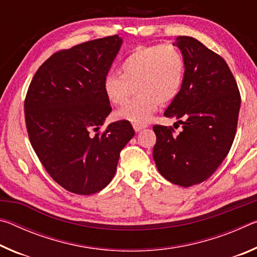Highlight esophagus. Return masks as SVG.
Instances as JSON below:
<instances>
[{"instance_id":"34e87169","label":"esophagus","mask_w":257,"mask_h":257,"mask_svg":"<svg viewBox=\"0 0 257 257\" xmlns=\"http://www.w3.org/2000/svg\"><path fill=\"white\" fill-rule=\"evenodd\" d=\"M133 127L135 129V132L136 133H139L141 130L145 129L147 127V124H141V123H133Z\"/></svg>"}]
</instances>
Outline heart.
I'll list each match as a JSON object with an SVG mask.
<instances>
[{"label":"heart","instance_id":"b5f03b06","mask_svg":"<svg viewBox=\"0 0 257 257\" xmlns=\"http://www.w3.org/2000/svg\"><path fill=\"white\" fill-rule=\"evenodd\" d=\"M121 75L108 73L103 90L113 105H123L136 87L138 96L114 113L118 120L133 123L149 121L160 103H170L179 94L185 79V60L175 46H139L120 64Z\"/></svg>","mask_w":257,"mask_h":257}]
</instances>
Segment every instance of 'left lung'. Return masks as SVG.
I'll list each match as a JSON object with an SVG mask.
<instances>
[{
	"label": "left lung",
	"mask_w": 257,
	"mask_h": 257,
	"mask_svg": "<svg viewBox=\"0 0 257 257\" xmlns=\"http://www.w3.org/2000/svg\"><path fill=\"white\" fill-rule=\"evenodd\" d=\"M173 45L185 60L179 94L164 112L182 124L173 129L155 124L153 158L159 172L172 184L190 187L210 178L231 149L236 135L240 94L225 61L189 36Z\"/></svg>",
	"instance_id": "left-lung-1"
}]
</instances>
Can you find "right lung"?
Masks as SVG:
<instances>
[{
    "label": "right lung",
    "mask_w": 257,
    "mask_h": 257,
    "mask_svg": "<svg viewBox=\"0 0 257 257\" xmlns=\"http://www.w3.org/2000/svg\"><path fill=\"white\" fill-rule=\"evenodd\" d=\"M121 45L122 38L114 35L56 52L29 85L25 118L30 144L54 181L73 194L105 188L135 135L123 120L93 134L112 111L103 80Z\"/></svg>",
    "instance_id": "obj_1"
}]
</instances>
